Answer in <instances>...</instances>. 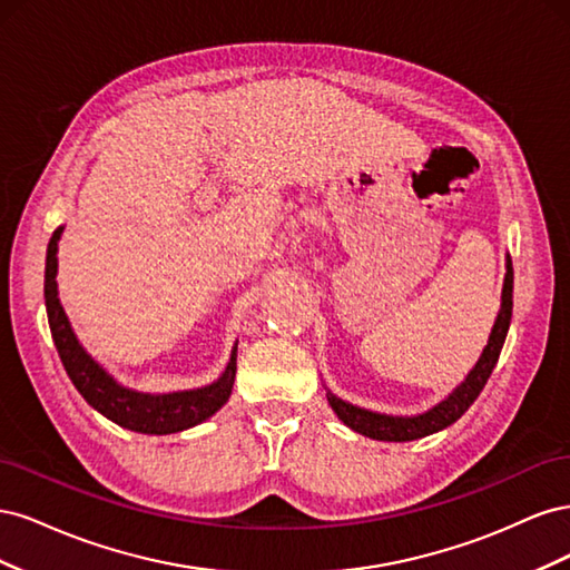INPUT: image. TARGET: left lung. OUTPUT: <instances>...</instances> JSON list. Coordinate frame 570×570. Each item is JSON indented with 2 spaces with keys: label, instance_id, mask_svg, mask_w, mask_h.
<instances>
[{
  "label": "left lung",
  "instance_id": "1",
  "mask_svg": "<svg viewBox=\"0 0 570 570\" xmlns=\"http://www.w3.org/2000/svg\"><path fill=\"white\" fill-rule=\"evenodd\" d=\"M511 308H513V268H511V256H507L502 308H499L497 314L488 347L482 350L478 364L469 375H465V381L450 396H446V400H442L433 409H428L425 413H419V416H385V413H375V411L344 402L333 392H327V402H331L333 411L337 413V419L344 425H350L354 433L373 438V440L411 442L425 435H433L438 430H444L446 425L456 423L463 413L469 411V406L478 400L482 387H485L488 377L492 375V368L497 366L499 352L504 347L509 323H511Z\"/></svg>",
  "mask_w": 570,
  "mask_h": 570
}]
</instances>
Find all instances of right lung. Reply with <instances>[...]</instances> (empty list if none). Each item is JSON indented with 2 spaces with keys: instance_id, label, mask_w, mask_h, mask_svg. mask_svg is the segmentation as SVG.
Segmentation results:
<instances>
[{
  "instance_id": "add662e5",
  "label": "right lung",
  "mask_w": 570,
  "mask_h": 570,
  "mask_svg": "<svg viewBox=\"0 0 570 570\" xmlns=\"http://www.w3.org/2000/svg\"><path fill=\"white\" fill-rule=\"evenodd\" d=\"M63 228H57L47 245V264H45V304H47V318L49 331L55 337L57 352L61 356V364L71 377L76 390L82 394V400L92 409H97L101 416H107L120 428H128L132 433L145 435H170L180 433V430L193 428L228 402L235 383L237 371V344L230 352V361L226 371L212 385H204L197 390H183V392H137L126 385H120L111 373L101 368L97 361L82 350L78 342L71 323L59 302L57 289V268H59V237Z\"/></svg>"
}]
</instances>
